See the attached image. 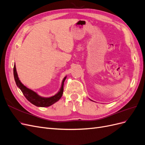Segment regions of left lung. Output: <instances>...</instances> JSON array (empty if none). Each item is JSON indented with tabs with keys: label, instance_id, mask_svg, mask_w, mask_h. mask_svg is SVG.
<instances>
[{
	"label": "left lung",
	"instance_id": "obj_1",
	"mask_svg": "<svg viewBox=\"0 0 145 145\" xmlns=\"http://www.w3.org/2000/svg\"><path fill=\"white\" fill-rule=\"evenodd\" d=\"M90 100H91V99H90ZM91 101H93V100H91Z\"/></svg>",
	"mask_w": 145,
	"mask_h": 145
}]
</instances>
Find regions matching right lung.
I'll list each match as a JSON object with an SVG mask.
<instances>
[{
	"instance_id": "1",
	"label": "right lung",
	"mask_w": 145,
	"mask_h": 145,
	"mask_svg": "<svg viewBox=\"0 0 145 145\" xmlns=\"http://www.w3.org/2000/svg\"><path fill=\"white\" fill-rule=\"evenodd\" d=\"M13 72H14V77L16 85L21 90V91L22 92V93L24 94L26 99H27L29 102L35 105V106L38 107L50 106L51 105L56 103L57 102H58L60 99V98L62 97L63 92L64 82L66 80V78H67V76H65L63 78L62 84H61L60 88L57 93L56 94L54 95L51 96V97H45L39 95L36 92H35L31 89H29L28 88L25 86L23 83L20 82L18 77V74H17L16 71L15 64L14 66V69H13Z\"/></svg>"
}]
</instances>
